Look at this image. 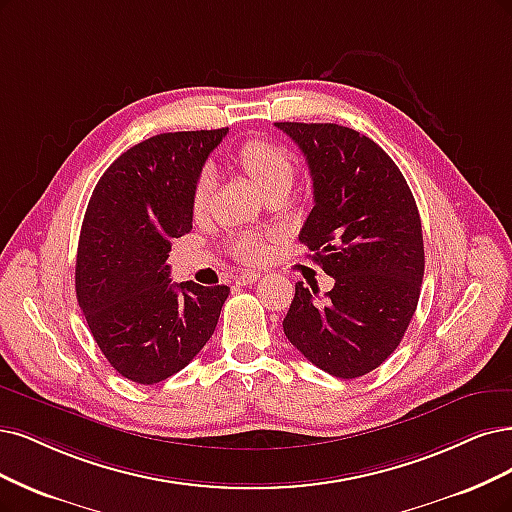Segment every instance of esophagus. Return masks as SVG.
I'll return each instance as SVG.
<instances>
[{
    "label": "esophagus",
    "instance_id": "esophagus-1",
    "mask_svg": "<svg viewBox=\"0 0 512 512\" xmlns=\"http://www.w3.org/2000/svg\"><path fill=\"white\" fill-rule=\"evenodd\" d=\"M256 279H260V273H243L235 281H237L239 286H250V284H254Z\"/></svg>",
    "mask_w": 512,
    "mask_h": 512
}]
</instances>
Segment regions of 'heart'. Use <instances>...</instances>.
<instances>
[{
  "mask_svg": "<svg viewBox=\"0 0 512 512\" xmlns=\"http://www.w3.org/2000/svg\"><path fill=\"white\" fill-rule=\"evenodd\" d=\"M237 161L243 167V171L250 175V180L258 186L260 192L269 190L277 184H292L294 178V161L292 154L269 139H248L241 144L237 152ZM211 188H214V175L209 169H203L197 175V182L192 186L190 205L195 214H203L209 203ZM233 254L248 264H258L271 252L269 239L258 235H239L231 241Z\"/></svg>",
  "mask_w": 512,
  "mask_h": 512,
  "instance_id": "1",
  "label": "heart"
}]
</instances>
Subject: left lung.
Masks as SVG:
<instances>
[{
    "label": "left lung",
    "instance_id": "1",
    "mask_svg": "<svg viewBox=\"0 0 512 512\" xmlns=\"http://www.w3.org/2000/svg\"><path fill=\"white\" fill-rule=\"evenodd\" d=\"M307 158L313 209L298 241L334 277L317 301L303 281L284 317L288 341L339 379L394 354L417 309L424 235L413 192L373 139L330 122H275Z\"/></svg>",
    "mask_w": 512,
    "mask_h": 512
}]
</instances>
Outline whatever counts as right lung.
I'll return each mask as SVG.
<instances>
[{
	"label": "right lung",
	"instance_id": "1",
	"mask_svg": "<svg viewBox=\"0 0 512 512\" xmlns=\"http://www.w3.org/2000/svg\"><path fill=\"white\" fill-rule=\"evenodd\" d=\"M228 129L161 133L120 154L88 201L76 294L101 354L125 379L165 381L216 330L228 286L171 284V241L192 231V186Z\"/></svg>",
	"mask_w": 512,
	"mask_h": 512
}]
</instances>
